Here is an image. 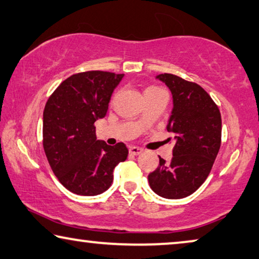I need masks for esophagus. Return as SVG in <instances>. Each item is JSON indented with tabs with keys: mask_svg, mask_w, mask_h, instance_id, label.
<instances>
[{
	"mask_svg": "<svg viewBox=\"0 0 259 259\" xmlns=\"http://www.w3.org/2000/svg\"><path fill=\"white\" fill-rule=\"evenodd\" d=\"M142 152H143V150L141 148H137V146H130L129 148V153L134 154V156H138V154Z\"/></svg>",
	"mask_w": 259,
	"mask_h": 259,
	"instance_id": "obj_1",
	"label": "esophagus"
}]
</instances>
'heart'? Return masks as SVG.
<instances>
[{
    "instance_id": "1",
    "label": "heart",
    "mask_w": 259,
    "mask_h": 259,
    "mask_svg": "<svg viewBox=\"0 0 259 259\" xmlns=\"http://www.w3.org/2000/svg\"><path fill=\"white\" fill-rule=\"evenodd\" d=\"M153 88H154V87H153Z\"/></svg>"
}]
</instances>
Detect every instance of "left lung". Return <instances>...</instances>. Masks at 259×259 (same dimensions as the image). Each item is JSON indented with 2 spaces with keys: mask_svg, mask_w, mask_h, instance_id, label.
Instances as JSON below:
<instances>
[{
  "mask_svg": "<svg viewBox=\"0 0 259 259\" xmlns=\"http://www.w3.org/2000/svg\"><path fill=\"white\" fill-rule=\"evenodd\" d=\"M166 83L173 96V109L166 129L176 141L173 157L148 179L151 190L165 199L191 195L209 176L221 146L222 122L219 107L198 83L164 73L157 76Z\"/></svg>",
  "mask_w": 259,
  "mask_h": 259,
  "instance_id": "obj_1",
  "label": "left lung"
}]
</instances>
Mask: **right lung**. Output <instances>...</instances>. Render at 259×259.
<instances>
[{
	"mask_svg": "<svg viewBox=\"0 0 259 259\" xmlns=\"http://www.w3.org/2000/svg\"><path fill=\"white\" fill-rule=\"evenodd\" d=\"M124 74L87 71L64 80L43 114V146L58 180L78 195H98L111 186L115 166L128 157L119 142L96 140L94 123L106 116L111 94Z\"/></svg>",
	"mask_w": 259,
	"mask_h": 259,
	"instance_id": "1",
	"label": "right lung"
}]
</instances>
